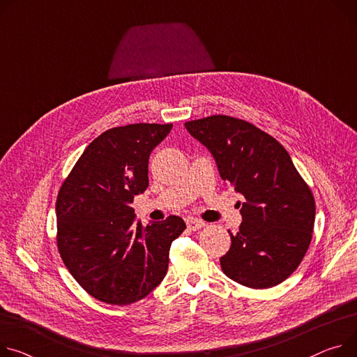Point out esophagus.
Wrapping results in <instances>:
<instances>
[{"label": "esophagus", "mask_w": 357, "mask_h": 357, "mask_svg": "<svg viewBox=\"0 0 357 357\" xmlns=\"http://www.w3.org/2000/svg\"><path fill=\"white\" fill-rule=\"evenodd\" d=\"M185 225L190 230H199V229L204 227V222H202V220H199V218H195V217H187Z\"/></svg>", "instance_id": "34e87169"}]
</instances>
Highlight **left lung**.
<instances>
[{"instance_id": "1", "label": "left lung", "mask_w": 357, "mask_h": 357, "mask_svg": "<svg viewBox=\"0 0 357 357\" xmlns=\"http://www.w3.org/2000/svg\"><path fill=\"white\" fill-rule=\"evenodd\" d=\"M184 126L211 153L220 177L244 197L238 202L243 222L220 257L223 273L252 289L282 283L309 249L316 214L312 191L289 153L234 117L211 116Z\"/></svg>"}]
</instances>
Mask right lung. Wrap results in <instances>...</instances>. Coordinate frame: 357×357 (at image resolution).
Listing matches in <instances>:
<instances>
[{
  "mask_svg": "<svg viewBox=\"0 0 357 357\" xmlns=\"http://www.w3.org/2000/svg\"><path fill=\"white\" fill-rule=\"evenodd\" d=\"M173 124H128L104 131L81 154L57 197L60 256L89 294L124 306L151 293L169 268L178 215L135 222L134 196L149 187V158Z\"/></svg>",
  "mask_w": 357,
  "mask_h": 357,
  "instance_id": "add662e5",
  "label": "right lung"
}]
</instances>
